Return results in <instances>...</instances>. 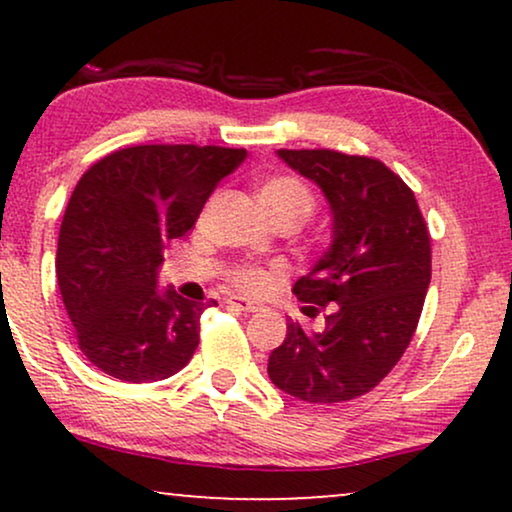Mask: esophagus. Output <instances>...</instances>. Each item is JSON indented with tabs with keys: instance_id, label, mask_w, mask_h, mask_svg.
I'll return each instance as SVG.
<instances>
[{
	"instance_id": "esophagus-1",
	"label": "esophagus",
	"mask_w": 512,
	"mask_h": 512,
	"mask_svg": "<svg viewBox=\"0 0 512 512\" xmlns=\"http://www.w3.org/2000/svg\"><path fill=\"white\" fill-rule=\"evenodd\" d=\"M228 305L230 307H237V310H242V312H258V310H261V305L254 303V300L242 298V296H230L228 298Z\"/></svg>"
}]
</instances>
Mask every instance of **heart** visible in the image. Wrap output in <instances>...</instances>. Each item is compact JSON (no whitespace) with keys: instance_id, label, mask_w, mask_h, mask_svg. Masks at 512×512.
<instances>
[{"instance_id":"heart-1","label":"heart","mask_w":512,"mask_h":512,"mask_svg":"<svg viewBox=\"0 0 512 512\" xmlns=\"http://www.w3.org/2000/svg\"><path fill=\"white\" fill-rule=\"evenodd\" d=\"M256 200L261 212L268 216L270 223L293 221L296 226L310 219L314 212V195L303 179L293 174H279V177L265 179L256 191ZM233 284L244 291L258 293L270 286V272L261 268H237L233 272Z\"/></svg>"}]
</instances>
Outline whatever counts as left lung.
Masks as SVG:
<instances>
[{
    "label": "left lung",
    "instance_id": "8db88e82",
    "mask_svg": "<svg viewBox=\"0 0 512 512\" xmlns=\"http://www.w3.org/2000/svg\"><path fill=\"white\" fill-rule=\"evenodd\" d=\"M286 165L324 191L333 242L293 284L307 314L328 307L326 328L307 335L289 321L268 375L307 403L368 394L391 373L417 331L431 282V237L415 193L380 160L331 149H279Z\"/></svg>",
    "mask_w": 512,
    "mask_h": 512
}]
</instances>
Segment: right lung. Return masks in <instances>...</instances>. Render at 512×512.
Segmentation results:
<instances>
[{"instance_id": "add662e5", "label": "right lung", "mask_w": 512, "mask_h": 512, "mask_svg": "<svg viewBox=\"0 0 512 512\" xmlns=\"http://www.w3.org/2000/svg\"><path fill=\"white\" fill-rule=\"evenodd\" d=\"M244 158V149L223 146L142 144L109 153L79 179L62 216L55 275L79 349L102 373L158 382L191 361L200 314L216 300L158 291V268L165 244L195 226Z\"/></svg>"}]
</instances>
